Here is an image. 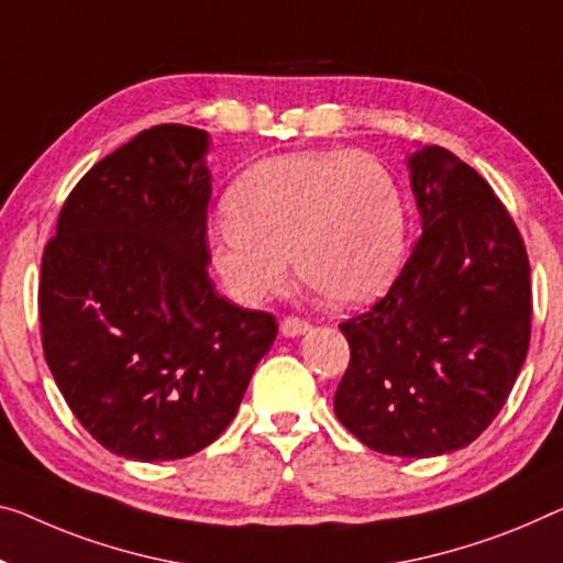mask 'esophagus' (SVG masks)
Returning a JSON list of instances; mask_svg holds the SVG:
<instances>
[{
    "label": "esophagus",
    "mask_w": 563,
    "mask_h": 563,
    "mask_svg": "<svg viewBox=\"0 0 563 563\" xmlns=\"http://www.w3.org/2000/svg\"><path fill=\"white\" fill-rule=\"evenodd\" d=\"M305 332H309L307 319H301V317L282 319V334L284 336H299V334H305Z\"/></svg>",
    "instance_id": "obj_1"
}]
</instances>
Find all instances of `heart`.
<instances>
[{
  "instance_id": "obj_1",
  "label": "heart",
  "mask_w": 563,
  "mask_h": 563,
  "mask_svg": "<svg viewBox=\"0 0 563 563\" xmlns=\"http://www.w3.org/2000/svg\"><path fill=\"white\" fill-rule=\"evenodd\" d=\"M229 221L209 231L216 276L241 305H262L297 279L332 307L387 287L405 246V203L367 153H287L246 170L227 196Z\"/></svg>"
}]
</instances>
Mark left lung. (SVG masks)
Returning <instances> with one entry per match:
<instances>
[{"label":"left lung","mask_w":563,"mask_h":563,"mask_svg":"<svg viewBox=\"0 0 563 563\" xmlns=\"http://www.w3.org/2000/svg\"><path fill=\"white\" fill-rule=\"evenodd\" d=\"M422 233L390 291L340 324L350 367L334 412L377 453L473 443L504 408L531 340V266L506 206L440 145L408 158Z\"/></svg>","instance_id":"left-lung-1"}]
</instances>
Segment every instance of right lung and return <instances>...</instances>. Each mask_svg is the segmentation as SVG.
<instances>
[{
    "instance_id": "obj_1",
    "label": "right lung",
    "mask_w": 563,
    "mask_h": 563,
    "mask_svg": "<svg viewBox=\"0 0 563 563\" xmlns=\"http://www.w3.org/2000/svg\"><path fill=\"white\" fill-rule=\"evenodd\" d=\"M209 133L155 125L85 173L42 254V350L80 426L155 463L211 445L276 319L209 276Z\"/></svg>"
}]
</instances>
